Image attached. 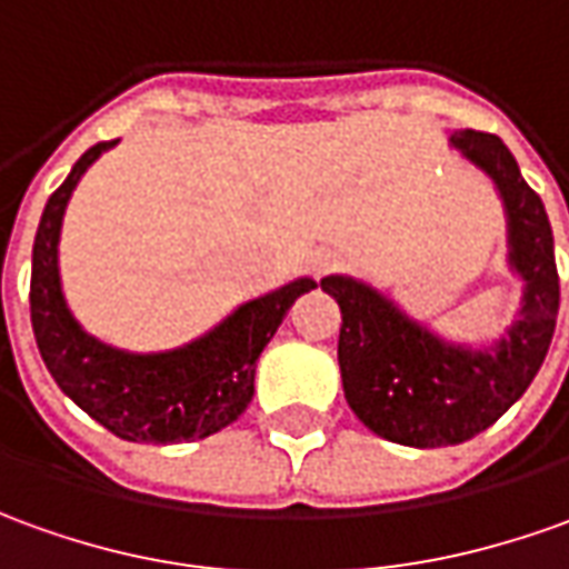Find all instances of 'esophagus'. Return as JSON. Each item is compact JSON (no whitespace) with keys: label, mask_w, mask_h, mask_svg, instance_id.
I'll return each mask as SVG.
<instances>
[{"label":"esophagus","mask_w":569,"mask_h":569,"mask_svg":"<svg viewBox=\"0 0 569 569\" xmlns=\"http://www.w3.org/2000/svg\"><path fill=\"white\" fill-rule=\"evenodd\" d=\"M336 268H342V254L333 252V249H320L311 258V270H315V277H327V273H333Z\"/></svg>","instance_id":"obj_1"}]
</instances>
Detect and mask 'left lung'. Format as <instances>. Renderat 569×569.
I'll list each match as a JSON object with an SVG mask.
<instances>
[{
  "label": "left lung",
  "mask_w": 569,
  "mask_h": 569,
  "mask_svg": "<svg viewBox=\"0 0 569 569\" xmlns=\"http://www.w3.org/2000/svg\"><path fill=\"white\" fill-rule=\"evenodd\" d=\"M451 146L492 177L505 202L508 264L523 280L508 336L492 349L455 346L373 286L339 273L320 280L342 311L339 370L349 408L367 430L411 448L458 446L489 430L539 373L560 308L551 223L508 146L479 130H455Z\"/></svg>",
  "instance_id": "obj_1"
}]
</instances>
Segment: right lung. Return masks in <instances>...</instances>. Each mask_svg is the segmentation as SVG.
Returning <instances> with one entry per match:
<instances>
[{
  "instance_id": "1",
  "label": "right lung",
  "mask_w": 569,
  "mask_h": 569,
  "mask_svg": "<svg viewBox=\"0 0 569 569\" xmlns=\"http://www.w3.org/2000/svg\"><path fill=\"white\" fill-rule=\"evenodd\" d=\"M118 139L80 154L68 180L49 196L33 239L30 323L58 389L92 420L127 442H196L230 427L254 396V361L286 311L315 289L311 277L239 305L211 333L183 349L133 355L99 342L77 320L61 292L58 236L73 187Z\"/></svg>"
}]
</instances>
